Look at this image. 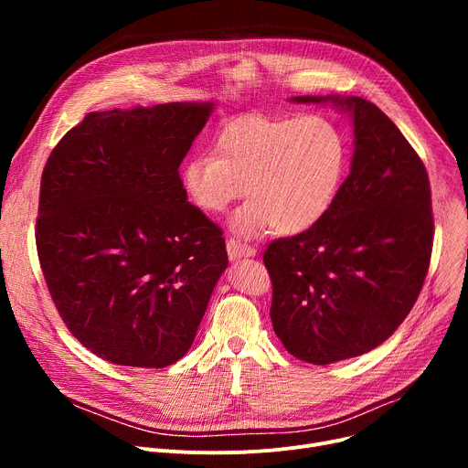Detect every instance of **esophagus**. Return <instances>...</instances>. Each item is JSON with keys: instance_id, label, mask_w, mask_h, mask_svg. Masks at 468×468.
Listing matches in <instances>:
<instances>
[{"instance_id": "obj_1", "label": "esophagus", "mask_w": 468, "mask_h": 468, "mask_svg": "<svg viewBox=\"0 0 468 468\" xmlns=\"http://www.w3.org/2000/svg\"><path fill=\"white\" fill-rule=\"evenodd\" d=\"M226 247H228V254H229L231 260H237V258H242V256H254L256 254L254 247H250V244H247V242H240V240L233 239V237L228 239Z\"/></svg>"}]
</instances>
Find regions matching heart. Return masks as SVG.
<instances>
[{
  "instance_id": "1",
  "label": "heart",
  "mask_w": 468,
  "mask_h": 468,
  "mask_svg": "<svg viewBox=\"0 0 468 468\" xmlns=\"http://www.w3.org/2000/svg\"><path fill=\"white\" fill-rule=\"evenodd\" d=\"M347 161L346 136L323 115H252L228 122L214 152L193 154L182 166V186L197 208L218 214L247 184L250 201L233 216V229L247 237L271 228L296 235L330 212Z\"/></svg>"
}]
</instances>
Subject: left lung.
Masks as SVG:
<instances>
[{
    "label": "left lung",
    "instance_id": "left-lung-1",
    "mask_svg": "<svg viewBox=\"0 0 468 468\" xmlns=\"http://www.w3.org/2000/svg\"><path fill=\"white\" fill-rule=\"evenodd\" d=\"M293 101H332L355 122L351 172L330 212L263 252L277 337L290 355L323 366L376 349L411 311L432 254V199L421 157L376 104Z\"/></svg>",
    "mask_w": 468,
    "mask_h": 468
}]
</instances>
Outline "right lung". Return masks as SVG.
<instances>
[{"label": "right lung", "instance_id": "1", "mask_svg": "<svg viewBox=\"0 0 468 468\" xmlns=\"http://www.w3.org/2000/svg\"><path fill=\"white\" fill-rule=\"evenodd\" d=\"M212 104L87 113L48 155L36 247L66 328L119 366L191 347L228 267L221 229L187 203L180 165Z\"/></svg>", "mask_w": 468, "mask_h": 468}]
</instances>
